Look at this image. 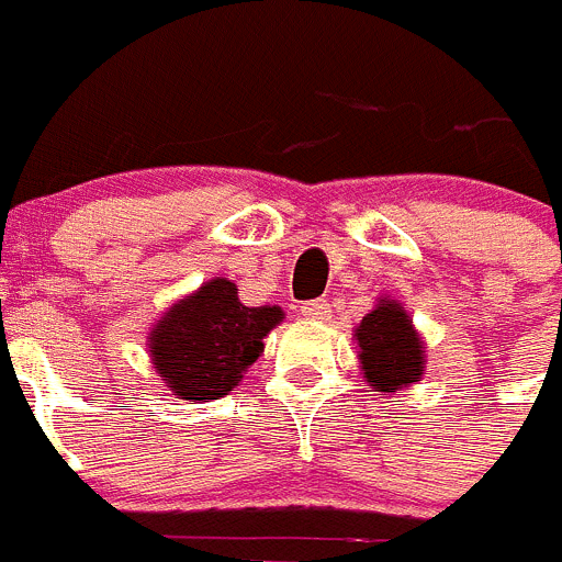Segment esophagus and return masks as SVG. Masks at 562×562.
<instances>
[{"label":"esophagus","mask_w":562,"mask_h":562,"mask_svg":"<svg viewBox=\"0 0 562 562\" xmlns=\"http://www.w3.org/2000/svg\"><path fill=\"white\" fill-rule=\"evenodd\" d=\"M301 313L306 315V318H313V321H324L329 318V304L324 299L318 301H306L304 306H301Z\"/></svg>","instance_id":"obj_1"}]
</instances>
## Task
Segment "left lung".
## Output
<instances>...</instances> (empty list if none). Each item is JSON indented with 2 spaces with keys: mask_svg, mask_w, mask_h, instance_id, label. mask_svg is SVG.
Masks as SVG:
<instances>
[{
  "mask_svg": "<svg viewBox=\"0 0 562 562\" xmlns=\"http://www.w3.org/2000/svg\"><path fill=\"white\" fill-rule=\"evenodd\" d=\"M361 369L375 392H397L424 375V340L397 301L381 299L355 329Z\"/></svg>",
  "mask_w": 562,
  "mask_h": 562,
  "instance_id": "left-lung-1",
  "label": "left lung"
}]
</instances>
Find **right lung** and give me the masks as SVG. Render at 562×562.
Returning a JSON list of instances; mask_svg holds the SVG:
<instances>
[{"instance_id": "add662e5", "label": "right lung", "mask_w": 562, "mask_h": 562, "mask_svg": "<svg viewBox=\"0 0 562 562\" xmlns=\"http://www.w3.org/2000/svg\"><path fill=\"white\" fill-rule=\"evenodd\" d=\"M281 318V306H244L233 281L213 278L153 327V369L181 401H218L241 383Z\"/></svg>"}]
</instances>
